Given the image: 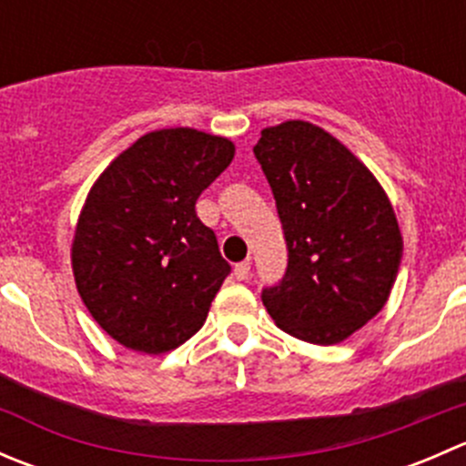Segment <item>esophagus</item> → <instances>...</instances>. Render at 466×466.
Instances as JSON below:
<instances>
[{
  "label": "esophagus",
  "mask_w": 466,
  "mask_h": 466,
  "mask_svg": "<svg viewBox=\"0 0 466 466\" xmlns=\"http://www.w3.org/2000/svg\"><path fill=\"white\" fill-rule=\"evenodd\" d=\"M234 277H237L238 281H246L248 277H250V261H241L234 266Z\"/></svg>",
  "instance_id": "esophagus-1"
}]
</instances>
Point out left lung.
Masks as SVG:
<instances>
[{
  "label": "left lung",
  "mask_w": 466,
  "mask_h": 466,
  "mask_svg": "<svg viewBox=\"0 0 466 466\" xmlns=\"http://www.w3.org/2000/svg\"><path fill=\"white\" fill-rule=\"evenodd\" d=\"M255 155L289 246L284 279L263 290V307L299 340H347L392 293L403 255L394 207L377 176L309 121L263 128Z\"/></svg>",
  "instance_id": "8db88e82"
}]
</instances>
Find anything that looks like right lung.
Segmentation results:
<instances>
[{
	"label": "right lung",
	"instance_id": "obj_1",
	"mask_svg": "<svg viewBox=\"0 0 466 466\" xmlns=\"http://www.w3.org/2000/svg\"><path fill=\"white\" fill-rule=\"evenodd\" d=\"M234 153L220 135L164 128L94 180L74 228L72 272L89 316L119 345L167 354L205 324L229 263L196 200Z\"/></svg>",
	"mask_w": 466,
	"mask_h": 466
}]
</instances>
